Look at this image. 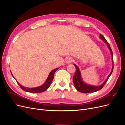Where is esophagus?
Segmentation results:
<instances>
[{"label":"esophagus","instance_id":"obj_1","mask_svg":"<svg viewBox=\"0 0 125 125\" xmlns=\"http://www.w3.org/2000/svg\"><path fill=\"white\" fill-rule=\"evenodd\" d=\"M66 62L68 64H69L70 63L72 62H73V59H72L71 57H67L66 59Z\"/></svg>","mask_w":125,"mask_h":125}]
</instances>
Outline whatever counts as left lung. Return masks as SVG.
<instances>
[{
  "label": "left lung",
  "mask_w": 125,
  "mask_h": 125,
  "mask_svg": "<svg viewBox=\"0 0 125 125\" xmlns=\"http://www.w3.org/2000/svg\"><path fill=\"white\" fill-rule=\"evenodd\" d=\"M100 38L101 40H102L103 42L106 44L107 46L109 49V51L111 52V54L112 55V62H113V66H112V71L108 74L107 76L106 79L105 80V81L101 84L99 86H96V85H92L86 83L84 82L83 81L82 77H81V72L80 71V69L78 68V67L75 65V64H73L74 66L75 67V73L73 75V84L75 86V88H76V89L78 91L80 92L81 93H91V92H96L97 91H99L101 90L105 84L106 83V82H107V80L108 78L110 77V75H111L113 70V68H114V63H113V52L112 51V49L109 46V44L107 42V41L106 40V39L104 38V37L102 35V34H100Z\"/></svg>",
  "instance_id": "obj_1"
}]
</instances>
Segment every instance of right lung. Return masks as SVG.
Masks as SVG:
<instances>
[{"label": "right lung", "mask_w": 125, "mask_h": 125, "mask_svg": "<svg viewBox=\"0 0 125 125\" xmlns=\"http://www.w3.org/2000/svg\"><path fill=\"white\" fill-rule=\"evenodd\" d=\"M59 68H56L54 70H52L51 73L49 74L48 76L46 79V80L45 81V82L44 83V84H42L41 86H37V87H35V88H26V87H24L23 85H22L21 84H20L19 83L18 81H17V82L18 83V84H19L20 86V88L25 91L26 92H30V93H41L44 92L45 91H46V90H47L49 87L50 86L51 83L53 80L54 79V74L55 72ZM11 74H12V77L14 78L13 74H12V73H11Z\"/></svg>", "instance_id": "1"}]
</instances>
